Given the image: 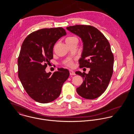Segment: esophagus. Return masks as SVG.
<instances>
[{"label": "esophagus", "mask_w": 134, "mask_h": 134, "mask_svg": "<svg viewBox=\"0 0 134 134\" xmlns=\"http://www.w3.org/2000/svg\"><path fill=\"white\" fill-rule=\"evenodd\" d=\"M69 72H70V75H72V76L76 75V74H75V71L72 70H69Z\"/></svg>", "instance_id": "1"}]
</instances>
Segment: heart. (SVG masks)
Here are the masks:
<instances>
[{
    "label": "heart",
    "instance_id": "heart-1",
    "mask_svg": "<svg viewBox=\"0 0 134 134\" xmlns=\"http://www.w3.org/2000/svg\"><path fill=\"white\" fill-rule=\"evenodd\" d=\"M74 38H76V37H68L66 41V40H71V39H73ZM66 65H67V66L68 67H72L73 66H74V62L72 60H70V59H69L67 61H66V63H65Z\"/></svg>",
    "mask_w": 134,
    "mask_h": 134
}]
</instances>
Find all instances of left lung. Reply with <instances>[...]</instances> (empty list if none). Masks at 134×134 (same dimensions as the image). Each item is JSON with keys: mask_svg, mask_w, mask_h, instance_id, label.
I'll use <instances>...</instances> for the list:
<instances>
[{"mask_svg": "<svg viewBox=\"0 0 134 134\" xmlns=\"http://www.w3.org/2000/svg\"><path fill=\"white\" fill-rule=\"evenodd\" d=\"M66 29L78 36L83 42L79 67L90 68L87 74L76 72L83 79L77 92L84 98H96L107 89L113 74L114 56L109 42L98 29L92 26L77 25Z\"/></svg>", "mask_w": 134, "mask_h": 134, "instance_id": "8db88e82", "label": "left lung"}]
</instances>
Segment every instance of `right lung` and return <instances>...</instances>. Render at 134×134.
I'll return each mask as SVG.
<instances>
[{
    "mask_svg": "<svg viewBox=\"0 0 134 134\" xmlns=\"http://www.w3.org/2000/svg\"><path fill=\"white\" fill-rule=\"evenodd\" d=\"M62 27L43 28L30 34L24 40L18 59V76L28 95L40 103H48L60 94L69 71L58 68L53 74L45 69L53 59V48L65 36Z\"/></svg>",
    "mask_w": 134,
    "mask_h": 134,
    "instance_id": "right-lung-1",
    "label": "right lung"
}]
</instances>
